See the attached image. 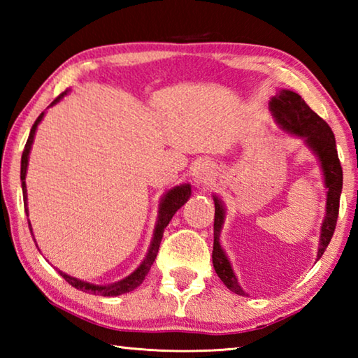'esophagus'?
Listing matches in <instances>:
<instances>
[{
  "instance_id": "esophagus-1",
  "label": "esophagus",
  "mask_w": 358,
  "mask_h": 358,
  "mask_svg": "<svg viewBox=\"0 0 358 358\" xmlns=\"http://www.w3.org/2000/svg\"><path fill=\"white\" fill-rule=\"evenodd\" d=\"M215 177V167L210 164V162H201L194 167L192 171V180L194 183L202 185V183H208V181Z\"/></svg>"
}]
</instances>
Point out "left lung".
Segmentation results:
<instances>
[{
    "label": "left lung",
    "mask_w": 358,
    "mask_h": 358,
    "mask_svg": "<svg viewBox=\"0 0 358 358\" xmlns=\"http://www.w3.org/2000/svg\"><path fill=\"white\" fill-rule=\"evenodd\" d=\"M270 108L273 112V117L282 129L292 132L295 136L305 138L314 153L317 155L320 164H322L325 186L329 187L327 192V216L322 222V234H320V245L317 252V260L322 257L327 246L335 232L338 213H339V197L343 189V167L339 162L336 142L333 131L325 121L319 117L316 112H313L310 106L301 99L300 94L289 90L273 96L270 101ZM215 199V243H213V266L216 275L221 278V281L226 284V287L238 295H245L243 289L240 287L237 278L234 275L232 266L224 254L220 245V232L224 220L222 203Z\"/></svg>",
    "instance_id": "8db88e82"
}]
</instances>
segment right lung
<instances>
[{
  "label": "right lung",
  "mask_w": 358,
  "mask_h": 358,
  "mask_svg": "<svg viewBox=\"0 0 358 358\" xmlns=\"http://www.w3.org/2000/svg\"><path fill=\"white\" fill-rule=\"evenodd\" d=\"M66 94L62 93L58 96V98L52 102L53 104H57V102L63 98ZM42 117H44V112H42L38 120L34 121L31 131H29V137L25 145V150H23V155H22V167H20V180H22V189H23V201H25V211L28 213L27 210V185H25V175H27V167H28V155H29V150H31V145L34 141V132L36 128H38V124L41 123ZM191 196V186L189 185H181L173 187V189L169 191L164 199L161 201V207H159V216H157V224L155 227V235H153V241H151L150 245V250L147 257L143 259V262L141 264V266L134 271V273L129 275L126 280L123 281H118L115 284H110V286H94V284H90V282H85L77 280V278H72L66 273H62L59 271V275H62L66 281H68L71 286H74L76 289H80L83 292H88V294H94V295H102V296H115V295H121V294H126V292H131V290H134L137 286H141L143 282L145 276L148 275V271L151 268V265H153L155 259H156V254L159 251V245H161V240H162V234H164V229L167 227V224L171 222L172 216L175 215V211H177L180 207H183L185 202L189 199ZM28 227L31 230V224L28 221ZM33 232V230H31Z\"/></svg>",
  "instance_id": "1"
}]
</instances>
